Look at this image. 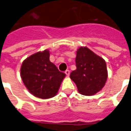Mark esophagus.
I'll return each mask as SVG.
<instances>
[{"instance_id": "1", "label": "esophagus", "mask_w": 131, "mask_h": 131, "mask_svg": "<svg viewBox=\"0 0 131 131\" xmlns=\"http://www.w3.org/2000/svg\"><path fill=\"white\" fill-rule=\"evenodd\" d=\"M64 73H65V74L67 75V77H69V75H70V71H69V70H67Z\"/></svg>"}]
</instances>
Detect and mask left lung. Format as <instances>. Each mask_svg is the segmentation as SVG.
Here are the masks:
<instances>
[{"label": "left lung", "mask_w": 131, "mask_h": 131, "mask_svg": "<svg viewBox=\"0 0 131 131\" xmlns=\"http://www.w3.org/2000/svg\"><path fill=\"white\" fill-rule=\"evenodd\" d=\"M77 69L70 77L77 87L79 93L93 95L102 90L108 78L105 60L85 47L79 48L75 58Z\"/></svg>", "instance_id": "1"}]
</instances>
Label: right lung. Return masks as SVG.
<instances>
[{"instance_id": "add662e5", "label": "right lung", "mask_w": 131, "mask_h": 131, "mask_svg": "<svg viewBox=\"0 0 131 131\" xmlns=\"http://www.w3.org/2000/svg\"><path fill=\"white\" fill-rule=\"evenodd\" d=\"M65 76L50 61L48 50L31 55L21 67V77L25 86L33 95L41 99L54 97Z\"/></svg>"}]
</instances>
